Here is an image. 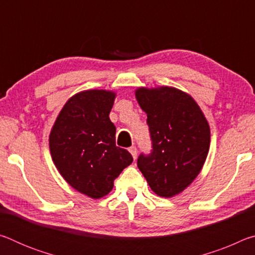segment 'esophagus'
<instances>
[{"mask_svg":"<svg viewBox=\"0 0 255 255\" xmlns=\"http://www.w3.org/2000/svg\"><path fill=\"white\" fill-rule=\"evenodd\" d=\"M129 152H130V154L132 155L133 159H136V157H137V148L135 147V146H131V147H129Z\"/></svg>","mask_w":255,"mask_h":255,"instance_id":"34e87169","label":"esophagus"}]
</instances>
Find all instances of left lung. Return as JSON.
Segmentation results:
<instances>
[{
	"mask_svg": "<svg viewBox=\"0 0 255 255\" xmlns=\"http://www.w3.org/2000/svg\"><path fill=\"white\" fill-rule=\"evenodd\" d=\"M135 94L147 115L152 139V152L138 156V169L157 196L179 195L204 166L210 145L208 122L197 102L181 90L139 88Z\"/></svg>",
	"mask_w": 255,
	"mask_h": 255,
	"instance_id": "1",
	"label": "left lung"
}]
</instances>
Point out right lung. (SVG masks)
<instances>
[{"label":"right lung","instance_id":"add662e5","mask_svg":"<svg viewBox=\"0 0 255 255\" xmlns=\"http://www.w3.org/2000/svg\"><path fill=\"white\" fill-rule=\"evenodd\" d=\"M116 93L88 90L73 96L60 110L49 135L54 164L66 182L93 199L105 197L132 156L116 146L109 114Z\"/></svg>","mask_w":255,"mask_h":255}]
</instances>
